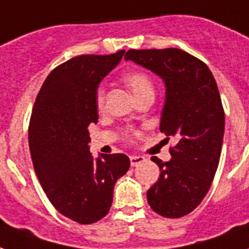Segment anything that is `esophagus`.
<instances>
[{
    "label": "esophagus",
    "mask_w": 249,
    "mask_h": 249,
    "mask_svg": "<svg viewBox=\"0 0 249 249\" xmlns=\"http://www.w3.org/2000/svg\"><path fill=\"white\" fill-rule=\"evenodd\" d=\"M142 162H145V157H141V156H130V165L132 166H139Z\"/></svg>",
    "instance_id": "obj_1"
}]
</instances>
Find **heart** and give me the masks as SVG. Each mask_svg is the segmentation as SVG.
<instances>
[{
  "label": "heart",
  "mask_w": 249,
  "mask_h": 249,
  "mask_svg": "<svg viewBox=\"0 0 249 249\" xmlns=\"http://www.w3.org/2000/svg\"><path fill=\"white\" fill-rule=\"evenodd\" d=\"M125 84L133 92L137 101L143 97L154 96V83L148 73L143 71H130L124 75ZM106 103V89L99 87L96 91V106L97 108H103Z\"/></svg>",
  "instance_id": "b5f03b06"
}]
</instances>
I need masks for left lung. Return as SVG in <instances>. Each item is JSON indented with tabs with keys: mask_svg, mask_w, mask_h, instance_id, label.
<instances>
[{
	"mask_svg": "<svg viewBox=\"0 0 249 249\" xmlns=\"http://www.w3.org/2000/svg\"><path fill=\"white\" fill-rule=\"evenodd\" d=\"M125 59L157 73L165 83L160 130L176 137L177 143L170 149V161L152 157L161 174L146 198L158 215L181 218L199 206L218 169L224 136L218 86L210 68L183 50H129Z\"/></svg>",
	"mask_w": 249,
	"mask_h": 249,
	"instance_id": "1",
	"label": "left lung"
}]
</instances>
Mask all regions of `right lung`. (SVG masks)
Listing matches in <instances>:
<instances>
[{"label": "right lung", "mask_w": 249, "mask_h": 249, "mask_svg": "<svg viewBox=\"0 0 249 249\" xmlns=\"http://www.w3.org/2000/svg\"><path fill=\"white\" fill-rule=\"evenodd\" d=\"M124 53L64 62L46 78L33 107L29 146L36 177L55 209L80 224L106 216L116 181L130 166L121 153L95 160L88 146V125L99 119L97 87Z\"/></svg>", "instance_id": "1"}]
</instances>
